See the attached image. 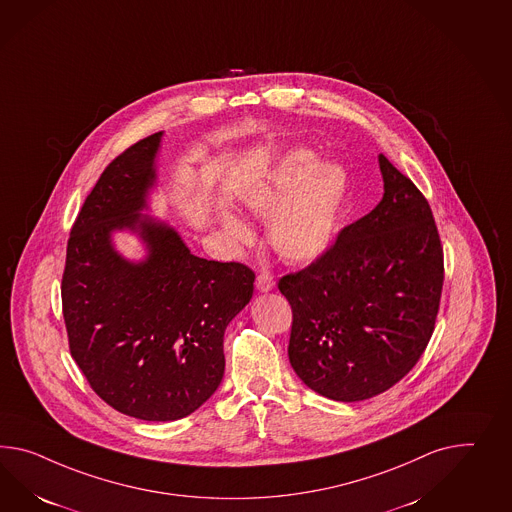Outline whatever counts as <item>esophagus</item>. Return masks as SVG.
I'll return each mask as SVG.
<instances>
[{
	"mask_svg": "<svg viewBox=\"0 0 512 512\" xmlns=\"http://www.w3.org/2000/svg\"><path fill=\"white\" fill-rule=\"evenodd\" d=\"M256 288H258V291H271L275 288V278L271 273L263 271V273L256 276Z\"/></svg>",
	"mask_w": 512,
	"mask_h": 512,
	"instance_id": "obj_1",
	"label": "esophagus"
}]
</instances>
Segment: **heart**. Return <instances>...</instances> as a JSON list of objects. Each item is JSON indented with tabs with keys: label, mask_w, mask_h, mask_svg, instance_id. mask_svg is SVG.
<instances>
[{
	"label": "heart",
	"mask_w": 512,
	"mask_h": 512,
	"mask_svg": "<svg viewBox=\"0 0 512 512\" xmlns=\"http://www.w3.org/2000/svg\"><path fill=\"white\" fill-rule=\"evenodd\" d=\"M319 165L312 152L297 150L280 161L267 182L254 187L245 202L258 217L269 219V239L289 262H310L327 250L336 234L345 198L340 167ZM224 226L237 243L252 239L249 226L226 215Z\"/></svg>",
	"instance_id": "b5f03b06"
}]
</instances>
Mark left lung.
Wrapping results in <instances>:
<instances>
[{
  "instance_id": "left-lung-1",
  "label": "left lung",
  "mask_w": 512,
  "mask_h": 512,
  "mask_svg": "<svg viewBox=\"0 0 512 512\" xmlns=\"http://www.w3.org/2000/svg\"><path fill=\"white\" fill-rule=\"evenodd\" d=\"M384 197L323 254L278 280L291 304L289 362L306 386L353 403L390 390L431 340L444 249L414 182L379 156Z\"/></svg>"
}]
</instances>
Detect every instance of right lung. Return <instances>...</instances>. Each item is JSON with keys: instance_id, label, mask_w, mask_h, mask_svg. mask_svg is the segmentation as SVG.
I'll use <instances>...</instances> for the list:
<instances>
[{"instance_id": "right-lung-1", "label": "right lung", "mask_w": 512, "mask_h": 512, "mask_svg": "<svg viewBox=\"0 0 512 512\" xmlns=\"http://www.w3.org/2000/svg\"><path fill=\"white\" fill-rule=\"evenodd\" d=\"M161 132L113 159L85 198L66 245L61 282L68 349L96 395L145 421L189 416L224 375V330L250 301L245 263L191 254L167 224L139 211L154 180ZM139 229L151 254L122 261L113 229Z\"/></svg>"}]
</instances>
